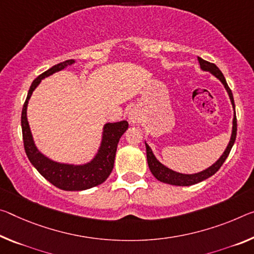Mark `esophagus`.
Returning <instances> with one entry per match:
<instances>
[{"mask_svg": "<svg viewBox=\"0 0 254 254\" xmlns=\"http://www.w3.org/2000/svg\"><path fill=\"white\" fill-rule=\"evenodd\" d=\"M128 118V122L131 124H135L139 123L140 120H141V113H140V110L138 107H132L130 111H128L127 114Z\"/></svg>", "mask_w": 254, "mask_h": 254, "instance_id": "34e87169", "label": "esophagus"}]
</instances>
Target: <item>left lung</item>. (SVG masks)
<instances>
[{
  "label": "left lung",
  "instance_id": "obj_1",
  "mask_svg": "<svg viewBox=\"0 0 254 254\" xmlns=\"http://www.w3.org/2000/svg\"><path fill=\"white\" fill-rule=\"evenodd\" d=\"M198 61H199L200 69L202 71L209 72V73H211L212 75H215L216 78L218 79L221 83H223V86L225 87V89H226V91H227L229 100H231L232 106H233V111H234V115H233L232 134H231V139H229V142L227 144L226 149H225V151L223 152V155L219 157L218 160H217L216 163L212 164L211 166L206 168V170L198 172V173H193V174H183V173L175 172V171L171 170V168H168L167 166H165V165H163L158 159L156 158V156L154 155V152H152L151 148L149 147L148 143L146 142L147 162H148L149 170H150V172L152 173V175H154L157 180L160 181V182L167 183L171 185H178V187H189V185L196 184L199 182H202V181L207 180L208 178H210V176L214 175L215 173L221 167V165L224 164L225 160H226V158L229 155V152H231L233 144H234V142H235V139H236L237 124H236V114H235V104H234V98H233L232 90L229 89L228 84L226 82V79H225L224 74L221 73V71L215 65L214 63L204 61V60H202L201 58H198Z\"/></svg>",
  "mask_w": 254,
  "mask_h": 254
}]
</instances>
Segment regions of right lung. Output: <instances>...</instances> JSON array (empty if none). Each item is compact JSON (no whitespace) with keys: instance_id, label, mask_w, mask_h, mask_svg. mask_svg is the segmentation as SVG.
I'll return each mask as SVG.
<instances>
[{"instance_id":"right-lung-1","label":"right lung","mask_w":254,"mask_h":254,"mask_svg":"<svg viewBox=\"0 0 254 254\" xmlns=\"http://www.w3.org/2000/svg\"><path fill=\"white\" fill-rule=\"evenodd\" d=\"M74 63V60H67V61L52 66L51 69L37 76L31 83L21 113L23 146H25L28 159L39 172L40 175L44 176L48 182L55 185L56 188L64 191H83L105 182L114 167L116 148H118L120 138L128 127V123L126 120L104 124L98 150L90 162L84 164L75 165L55 162L39 150L34 141L29 123H28V103H29L34 90L38 87L44 78L66 69L67 66Z\"/></svg>"}]
</instances>
